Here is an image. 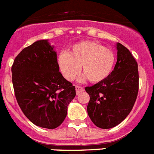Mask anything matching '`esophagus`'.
Returning <instances> with one entry per match:
<instances>
[{
  "label": "esophagus",
  "instance_id": "1",
  "mask_svg": "<svg viewBox=\"0 0 154 154\" xmlns=\"http://www.w3.org/2000/svg\"><path fill=\"white\" fill-rule=\"evenodd\" d=\"M75 91H76V94H79L80 93H82V91H84V89L82 88V86H75Z\"/></svg>",
  "mask_w": 154,
  "mask_h": 154
}]
</instances>
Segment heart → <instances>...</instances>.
<instances>
[{
	"label": "heart",
	"mask_w": 154,
	"mask_h": 154,
	"mask_svg": "<svg viewBox=\"0 0 154 154\" xmlns=\"http://www.w3.org/2000/svg\"><path fill=\"white\" fill-rule=\"evenodd\" d=\"M115 54L110 49L96 42H81L71 48L69 53L62 52L58 64L64 78L72 81L79 72L80 80L88 79L91 82H100L110 75L115 65Z\"/></svg>",
	"instance_id": "b5f03b06"
}]
</instances>
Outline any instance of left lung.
I'll list each match as a JSON object with an SVG mask.
<instances>
[{"label":"left lung","instance_id":"obj_1","mask_svg":"<svg viewBox=\"0 0 154 154\" xmlns=\"http://www.w3.org/2000/svg\"><path fill=\"white\" fill-rule=\"evenodd\" d=\"M117 61L110 75L85 90L90 95L87 112L95 125L109 129L131 111L138 91V63L125 46L116 43Z\"/></svg>","mask_w":154,"mask_h":154}]
</instances>
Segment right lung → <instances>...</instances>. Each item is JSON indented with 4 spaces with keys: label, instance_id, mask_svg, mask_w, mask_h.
Instances as JSON below:
<instances>
[{
    "label": "right lung",
    "instance_id": "add662e5",
    "mask_svg": "<svg viewBox=\"0 0 154 154\" xmlns=\"http://www.w3.org/2000/svg\"><path fill=\"white\" fill-rule=\"evenodd\" d=\"M11 72L15 95L24 115L41 128L59 127L75 97V87L60 72L54 45L47 39L36 41L19 53Z\"/></svg>",
    "mask_w": 154,
    "mask_h": 154
}]
</instances>
